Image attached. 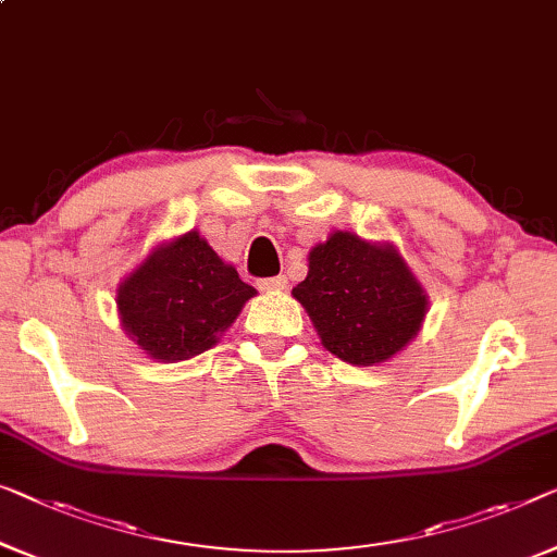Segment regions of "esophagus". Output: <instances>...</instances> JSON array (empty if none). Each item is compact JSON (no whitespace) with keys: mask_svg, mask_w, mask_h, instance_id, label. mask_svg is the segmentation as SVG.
<instances>
[{"mask_svg":"<svg viewBox=\"0 0 557 557\" xmlns=\"http://www.w3.org/2000/svg\"><path fill=\"white\" fill-rule=\"evenodd\" d=\"M260 289H264V293H282V289H287V277L275 275V277L260 280Z\"/></svg>","mask_w":557,"mask_h":557,"instance_id":"1","label":"esophagus"}]
</instances>
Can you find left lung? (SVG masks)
<instances>
[{
    "instance_id": "obj_1",
    "label": "left lung",
    "mask_w": 557,
    "mask_h": 557,
    "mask_svg": "<svg viewBox=\"0 0 557 557\" xmlns=\"http://www.w3.org/2000/svg\"><path fill=\"white\" fill-rule=\"evenodd\" d=\"M322 345L350 364H375L418 335L428 300L393 247L335 232L312 247L310 272L293 289Z\"/></svg>"
}]
</instances>
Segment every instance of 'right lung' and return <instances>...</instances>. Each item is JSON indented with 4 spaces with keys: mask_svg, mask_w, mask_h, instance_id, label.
Listing matches in <instances>:
<instances>
[{
    "mask_svg": "<svg viewBox=\"0 0 557 557\" xmlns=\"http://www.w3.org/2000/svg\"><path fill=\"white\" fill-rule=\"evenodd\" d=\"M255 287L197 232L157 250L122 282L117 307L132 339L154 360H189L218 343Z\"/></svg>",
    "mask_w": 557,
    "mask_h": 557,
    "instance_id": "1",
    "label": "right lung"
}]
</instances>
